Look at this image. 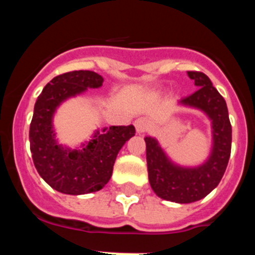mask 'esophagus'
Here are the masks:
<instances>
[{
	"instance_id": "1",
	"label": "esophagus",
	"mask_w": 255,
	"mask_h": 255,
	"mask_svg": "<svg viewBox=\"0 0 255 255\" xmlns=\"http://www.w3.org/2000/svg\"><path fill=\"white\" fill-rule=\"evenodd\" d=\"M135 125V129H136V131L140 134V132H145L148 129H149V121L145 119V117H139V119H136L134 123Z\"/></svg>"
}]
</instances>
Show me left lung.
Instances as JSON below:
<instances>
[{"label":"left lung","instance_id":"obj_1","mask_svg":"<svg viewBox=\"0 0 255 255\" xmlns=\"http://www.w3.org/2000/svg\"><path fill=\"white\" fill-rule=\"evenodd\" d=\"M188 75L198 89L180 103L199 108L212 120L213 149L208 161L195 168L180 167L166 157L155 139H144L150 186L159 198L175 203H193L208 195L220 184L231 154L233 130L226 101L206 74L188 71Z\"/></svg>","mask_w":255,"mask_h":255}]
</instances>
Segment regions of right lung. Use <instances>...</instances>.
I'll return each instance as SVG.
<instances>
[{
	"instance_id": "obj_1",
	"label": "right lung",
	"mask_w": 255,
	"mask_h": 255,
	"mask_svg": "<svg viewBox=\"0 0 255 255\" xmlns=\"http://www.w3.org/2000/svg\"><path fill=\"white\" fill-rule=\"evenodd\" d=\"M102 83V76L89 70L61 74L44 87L35 102L29 130L33 162L42 179L64 194L101 190L111 179L119 150L135 135L132 125L110 126L97 132L83 149H64L56 143L52 129L56 107L87 88H100Z\"/></svg>"
}]
</instances>
